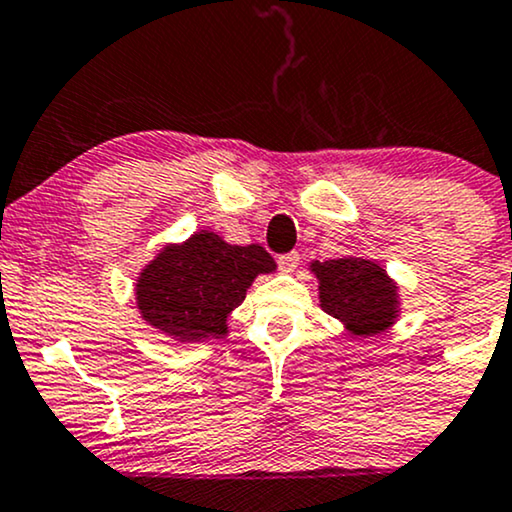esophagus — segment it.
Wrapping results in <instances>:
<instances>
[{
	"mask_svg": "<svg viewBox=\"0 0 512 512\" xmlns=\"http://www.w3.org/2000/svg\"><path fill=\"white\" fill-rule=\"evenodd\" d=\"M276 262H279L281 272H293V269L298 267V262H301V255L293 250V252H286V255H279V260Z\"/></svg>",
	"mask_w": 512,
	"mask_h": 512,
	"instance_id": "34e87169",
	"label": "esophagus"
}]
</instances>
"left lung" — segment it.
<instances>
[{
    "label": "left lung",
    "mask_w": 512,
    "mask_h": 512,
    "mask_svg": "<svg viewBox=\"0 0 512 512\" xmlns=\"http://www.w3.org/2000/svg\"><path fill=\"white\" fill-rule=\"evenodd\" d=\"M320 281V305L356 337H373L397 317V286L385 269L361 257L313 262Z\"/></svg>",
    "instance_id": "left-lung-1"
}]
</instances>
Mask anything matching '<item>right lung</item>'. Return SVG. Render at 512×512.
I'll return each mask as SVG.
<instances>
[{
	"label": "right lung",
	"instance_id": "add662e5",
	"mask_svg": "<svg viewBox=\"0 0 512 512\" xmlns=\"http://www.w3.org/2000/svg\"><path fill=\"white\" fill-rule=\"evenodd\" d=\"M262 245H228L216 233H195L161 250L137 281L142 317L180 342L221 339L226 317L245 301L257 274L274 272Z\"/></svg>",
	"mask_w": 512,
	"mask_h": 512
}]
</instances>
